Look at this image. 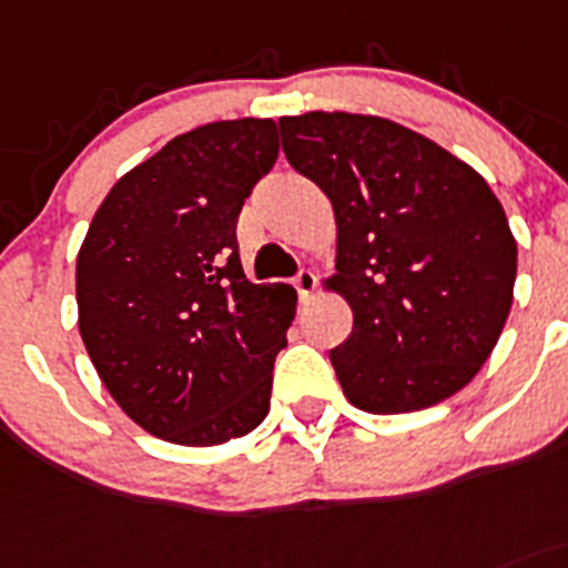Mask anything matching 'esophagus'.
I'll return each instance as SVG.
<instances>
[{"label": "esophagus", "instance_id": "34e87169", "mask_svg": "<svg viewBox=\"0 0 568 568\" xmlns=\"http://www.w3.org/2000/svg\"><path fill=\"white\" fill-rule=\"evenodd\" d=\"M294 285L300 291V300L308 302L316 291V274L311 268H300V274L294 277Z\"/></svg>", "mask_w": 568, "mask_h": 568}]
</instances>
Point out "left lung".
<instances>
[{
  "instance_id": "8db88e82",
  "label": "left lung",
  "mask_w": 568,
  "mask_h": 568,
  "mask_svg": "<svg viewBox=\"0 0 568 568\" xmlns=\"http://www.w3.org/2000/svg\"><path fill=\"white\" fill-rule=\"evenodd\" d=\"M296 173L331 199L353 333L331 349L344 397L369 415L439 404L474 381L513 305L518 246L485 179L428 136L373 114L280 120Z\"/></svg>"
}]
</instances>
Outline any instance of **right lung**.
I'll return each mask as SVG.
<instances>
[{
    "label": "right lung",
    "instance_id": "right-lung-1",
    "mask_svg": "<svg viewBox=\"0 0 568 568\" xmlns=\"http://www.w3.org/2000/svg\"><path fill=\"white\" fill-rule=\"evenodd\" d=\"M277 151L274 120L201 125L125 173L89 224L81 338L116 406L153 437L204 448L266 420L296 291L248 283L235 226Z\"/></svg>",
    "mask_w": 568,
    "mask_h": 568
}]
</instances>
